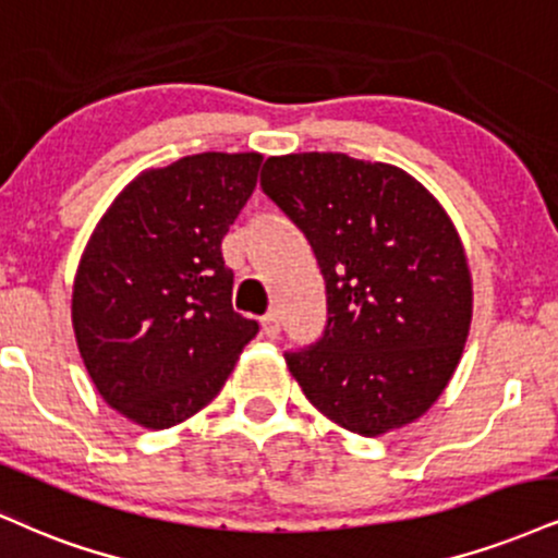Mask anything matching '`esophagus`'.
<instances>
[{"label": "esophagus", "mask_w": 558, "mask_h": 558, "mask_svg": "<svg viewBox=\"0 0 558 558\" xmlns=\"http://www.w3.org/2000/svg\"><path fill=\"white\" fill-rule=\"evenodd\" d=\"M262 335H265L267 340H275L280 335V319H278V314H265V317H262Z\"/></svg>", "instance_id": "34e87169"}]
</instances>
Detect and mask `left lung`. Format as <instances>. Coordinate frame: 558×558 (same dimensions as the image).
Listing matches in <instances>:
<instances>
[{"label":"left lung","mask_w":558,"mask_h":558,"mask_svg":"<svg viewBox=\"0 0 558 558\" xmlns=\"http://www.w3.org/2000/svg\"><path fill=\"white\" fill-rule=\"evenodd\" d=\"M262 192L296 223L327 288L319 343L288 351L306 400L381 436L439 400L473 319L468 257L439 199L398 166L345 153L265 160Z\"/></svg>","instance_id":"left-lung-1"}]
</instances>
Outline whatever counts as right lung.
<instances>
[{
  "mask_svg": "<svg viewBox=\"0 0 558 558\" xmlns=\"http://www.w3.org/2000/svg\"><path fill=\"white\" fill-rule=\"evenodd\" d=\"M259 153H199L143 171L87 239L72 327L113 411L171 428L203 411L259 332L231 306L220 241L257 186Z\"/></svg>",
  "mask_w": 558,
  "mask_h": 558,
  "instance_id": "obj_1",
  "label": "right lung"
}]
</instances>
